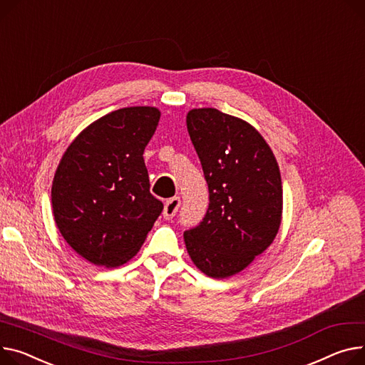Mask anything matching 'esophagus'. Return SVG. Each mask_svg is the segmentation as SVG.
Returning a JSON list of instances; mask_svg holds the SVG:
<instances>
[{
  "label": "esophagus",
  "mask_w": 365,
  "mask_h": 365,
  "mask_svg": "<svg viewBox=\"0 0 365 365\" xmlns=\"http://www.w3.org/2000/svg\"><path fill=\"white\" fill-rule=\"evenodd\" d=\"M179 207H180V198H179V197L170 198V200L164 204V211H163L164 218H167V220H170V218H173V217L176 215Z\"/></svg>",
  "instance_id": "34e87169"
}]
</instances>
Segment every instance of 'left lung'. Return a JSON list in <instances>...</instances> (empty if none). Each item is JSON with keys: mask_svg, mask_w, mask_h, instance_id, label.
Masks as SVG:
<instances>
[{"mask_svg": "<svg viewBox=\"0 0 365 365\" xmlns=\"http://www.w3.org/2000/svg\"><path fill=\"white\" fill-rule=\"evenodd\" d=\"M186 126L208 185L202 222L183 233L193 264L214 279L248 267L279 232L283 208L273 151L245 120L215 108H193Z\"/></svg>", "mask_w": 365, "mask_h": 365, "instance_id": "obj_1", "label": "left lung"}]
</instances>
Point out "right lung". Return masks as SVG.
Returning <instances> with one entry per match:
<instances>
[{
  "instance_id": "obj_1",
  "label": "right lung",
  "mask_w": 365,
  "mask_h": 365,
  "mask_svg": "<svg viewBox=\"0 0 365 365\" xmlns=\"http://www.w3.org/2000/svg\"><path fill=\"white\" fill-rule=\"evenodd\" d=\"M158 120L155 107L115 110L82 130L57 167L51 187L56 225L95 265L110 269L135 257L163 211L143 161Z\"/></svg>"
}]
</instances>
